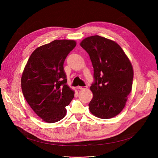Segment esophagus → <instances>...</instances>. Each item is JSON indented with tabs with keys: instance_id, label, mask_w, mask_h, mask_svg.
Here are the masks:
<instances>
[{
	"instance_id": "obj_1",
	"label": "esophagus",
	"mask_w": 158,
	"mask_h": 158,
	"mask_svg": "<svg viewBox=\"0 0 158 158\" xmlns=\"http://www.w3.org/2000/svg\"><path fill=\"white\" fill-rule=\"evenodd\" d=\"M87 86L86 85V86H85V87H81V86H79L78 87V89H80V90H84V89H87Z\"/></svg>"
}]
</instances>
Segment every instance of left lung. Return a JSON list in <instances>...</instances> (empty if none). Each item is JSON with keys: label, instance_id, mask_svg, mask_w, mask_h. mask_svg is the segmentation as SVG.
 Returning <instances> with one entry per match:
<instances>
[{"label": "left lung", "instance_id": "8db88e82", "mask_svg": "<svg viewBox=\"0 0 158 158\" xmlns=\"http://www.w3.org/2000/svg\"><path fill=\"white\" fill-rule=\"evenodd\" d=\"M81 46L89 54L94 68L90 112L101 119L113 118L123 109L131 91V63L116 42L99 35L84 39Z\"/></svg>", "mask_w": 158, "mask_h": 158}]
</instances>
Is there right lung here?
<instances>
[{
  "mask_svg": "<svg viewBox=\"0 0 158 158\" xmlns=\"http://www.w3.org/2000/svg\"><path fill=\"white\" fill-rule=\"evenodd\" d=\"M76 46L73 40H55L37 48L25 67L21 78L22 93L45 122L54 123L63 119L65 107L74 96L67 85L63 64Z\"/></svg>",
  "mask_w": 158,
  "mask_h": 158,
  "instance_id": "add662e5",
  "label": "right lung"
}]
</instances>
